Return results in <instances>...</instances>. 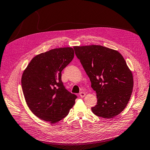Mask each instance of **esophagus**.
Masks as SVG:
<instances>
[{
    "mask_svg": "<svg viewBox=\"0 0 150 150\" xmlns=\"http://www.w3.org/2000/svg\"><path fill=\"white\" fill-rule=\"evenodd\" d=\"M86 95V93H83V92H81L79 93V96L81 97V98H83V97H84Z\"/></svg>",
    "mask_w": 150,
    "mask_h": 150,
    "instance_id": "esophagus-1",
    "label": "esophagus"
}]
</instances>
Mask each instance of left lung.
Returning <instances> with one entry per match:
<instances>
[{"mask_svg":"<svg viewBox=\"0 0 150 150\" xmlns=\"http://www.w3.org/2000/svg\"><path fill=\"white\" fill-rule=\"evenodd\" d=\"M74 48L96 93L93 112L107 119L117 116L126 107L134 86L132 73L122 55L101 45Z\"/></svg>","mask_w":150,"mask_h":150,"instance_id":"8db88e82","label":"left lung"}]
</instances>
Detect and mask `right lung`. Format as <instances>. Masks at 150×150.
<instances>
[{"label": "right lung", "mask_w": 150, "mask_h": 150, "mask_svg": "<svg viewBox=\"0 0 150 150\" xmlns=\"http://www.w3.org/2000/svg\"><path fill=\"white\" fill-rule=\"evenodd\" d=\"M74 57V48L52 49L36 55L22 76L25 102L35 116L50 123L67 116L76 96L66 89L61 71Z\"/></svg>", "instance_id": "add662e5"}]
</instances>
